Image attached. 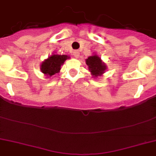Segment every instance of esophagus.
<instances>
[{
  "mask_svg": "<svg viewBox=\"0 0 156 156\" xmlns=\"http://www.w3.org/2000/svg\"><path fill=\"white\" fill-rule=\"evenodd\" d=\"M73 55L74 56V57H76V58H78V56H79V52L78 51H73Z\"/></svg>",
  "mask_w": 156,
  "mask_h": 156,
  "instance_id": "obj_1",
  "label": "esophagus"
}]
</instances>
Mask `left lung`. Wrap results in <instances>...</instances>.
<instances>
[{
    "mask_svg": "<svg viewBox=\"0 0 156 156\" xmlns=\"http://www.w3.org/2000/svg\"><path fill=\"white\" fill-rule=\"evenodd\" d=\"M86 64L87 65L88 70L90 72V74L95 78L102 76L107 69L106 65L103 62L100 56L95 53L86 59Z\"/></svg>",
    "mask_w": 156,
    "mask_h": 156,
    "instance_id": "left-lung-1",
    "label": "left lung"
}]
</instances>
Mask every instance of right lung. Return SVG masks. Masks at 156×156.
Returning <instances> with one entry per match:
<instances>
[{"mask_svg": "<svg viewBox=\"0 0 156 156\" xmlns=\"http://www.w3.org/2000/svg\"><path fill=\"white\" fill-rule=\"evenodd\" d=\"M70 58V56L67 55H59L53 53L47 59H45L40 65V70L47 78L52 77V75L59 73L61 69V66L67 59Z\"/></svg>", "mask_w": 156, "mask_h": 156, "instance_id": "obj_1", "label": "right lung"}]
</instances>
